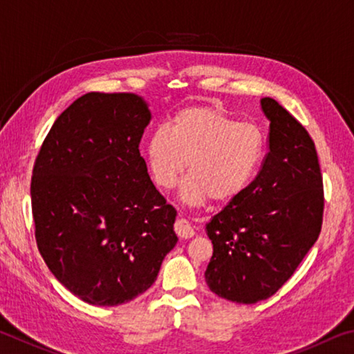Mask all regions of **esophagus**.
<instances>
[{
    "mask_svg": "<svg viewBox=\"0 0 354 354\" xmlns=\"http://www.w3.org/2000/svg\"><path fill=\"white\" fill-rule=\"evenodd\" d=\"M175 231L181 239H190V237H194V234H195L194 227L190 226V223L185 218H178L176 220Z\"/></svg>",
    "mask_w": 354,
    "mask_h": 354,
    "instance_id": "obj_1",
    "label": "esophagus"
}]
</instances>
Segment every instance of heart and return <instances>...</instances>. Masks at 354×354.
Masks as SVG:
<instances>
[{
	"instance_id": "heart-1",
	"label": "heart",
	"mask_w": 354,
	"mask_h": 354,
	"mask_svg": "<svg viewBox=\"0 0 354 354\" xmlns=\"http://www.w3.org/2000/svg\"><path fill=\"white\" fill-rule=\"evenodd\" d=\"M263 140L250 123H237L218 107L200 104L175 113L165 129L149 136L145 159L153 183L171 190L184 175L187 206L230 203L241 196L261 164Z\"/></svg>"
}]
</instances>
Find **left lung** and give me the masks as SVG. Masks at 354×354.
<instances>
[{"mask_svg":"<svg viewBox=\"0 0 354 354\" xmlns=\"http://www.w3.org/2000/svg\"><path fill=\"white\" fill-rule=\"evenodd\" d=\"M268 153L243 194L206 225L214 245L205 272L214 293L253 304L277 293L313 248L322 230L323 183L308 131L273 98Z\"/></svg>","mask_w":354,"mask_h":354,"instance_id":"obj_1","label":"left lung"}]
</instances>
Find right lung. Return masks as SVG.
<instances>
[{
    "label": "right lung",
    "instance_id": "add662e5",
    "mask_svg": "<svg viewBox=\"0 0 354 354\" xmlns=\"http://www.w3.org/2000/svg\"><path fill=\"white\" fill-rule=\"evenodd\" d=\"M149 120L139 95L86 93L57 117L35 159L39 251L59 283L93 306L148 290L178 242L175 207L139 151Z\"/></svg>",
    "mask_w": 354,
    "mask_h": 354
}]
</instances>
